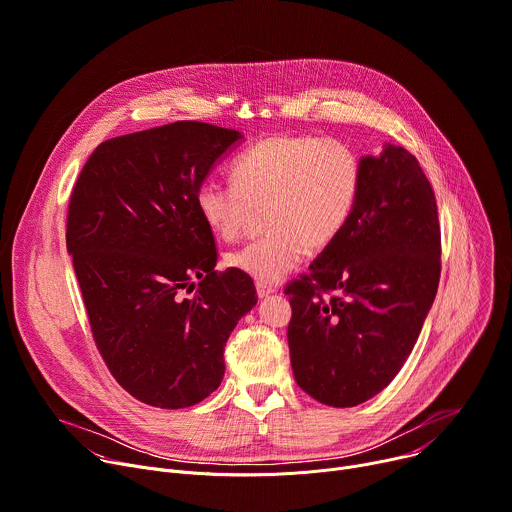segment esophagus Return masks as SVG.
<instances>
[{"label":"esophagus","instance_id":"34e87169","mask_svg":"<svg viewBox=\"0 0 512 512\" xmlns=\"http://www.w3.org/2000/svg\"><path fill=\"white\" fill-rule=\"evenodd\" d=\"M255 290H257V296H259V298H267L269 294H273V292H275V288H273V286H269V284H261V282H257V284H255Z\"/></svg>","mask_w":512,"mask_h":512}]
</instances>
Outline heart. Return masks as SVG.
<instances>
[{
  "instance_id": "1",
  "label": "heart",
  "mask_w": 512,
  "mask_h": 512,
  "mask_svg": "<svg viewBox=\"0 0 512 512\" xmlns=\"http://www.w3.org/2000/svg\"><path fill=\"white\" fill-rule=\"evenodd\" d=\"M232 181L206 177L196 206L216 237L237 241L263 208L265 235L226 255L228 267L273 284L296 269L308 247L333 243L349 224L359 192L361 161L343 141L316 134H275L241 153Z\"/></svg>"
}]
</instances>
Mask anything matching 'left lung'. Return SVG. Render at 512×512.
I'll use <instances>...</instances> for the list:
<instances>
[{"label": "left lung", "mask_w": 512, "mask_h": 512, "mask_svg": "<svg viewBox=\"0 0 512 512\" xmlns=\"http://www.w3.org/2000/svg\"><path fill=\"white\" fill-rule=\"evenodd\" d=\"M441 275L431 183L406 149L361 159V192L341 235L286 286L294 378L347 408L382 392L421 335Z\"/></svg>", "instance_id": "obj_1"}]
</instances>
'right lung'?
Returning a JSON list of instances; mask_svg holds the SVG:
<instances>
[{
	"mask_svg": "<svg viewBox=\"0 0 512 512\" xmlns=\"http://www.w3.org/2000/svg\"><path fill=\"white\" fill-rule=\"evenodd\" d=\"M239 138L196 120L116 136L73 185L67 251L91 335L114 380L149 406L210 396L232 329L257 304L251 277L214 269L196 206L200 181Z\"/></svg>",
	"mask_w": 512,
	"mask_h": 512,
	"instance_id": "add662e5",
	"label": "right lung"
}]
</instances>
